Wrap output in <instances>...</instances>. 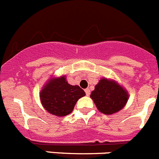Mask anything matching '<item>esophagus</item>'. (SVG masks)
<instances>
[{
	"mask_svg": "<svg viewBox=\"0 0 159 159\" xmlns=\"http://www.w3.org/2000/svg\"><path fill=\"white\" fill-rule=\"evenodd\" d=\"M85 93H86V95H87V96H89V95H90V89H89V88L85 89Z\"/></svg>",
	"mask_w": 159,
	"mask_h": 159,
	"instance_id": "1",
	"label": "esophagus"
}]
</instances>
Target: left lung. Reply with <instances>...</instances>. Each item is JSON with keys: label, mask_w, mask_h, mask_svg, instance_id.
<instances>
[{"label": "left lung", "mask_w": 159, "mask_h": 159, "mask_svg": "<svg viewBox=\"0 0 159 159\" xmlns=\"http://www.w3.org/2000/svg\"><path fill=\"white\" fill-rule=\"evenodd\" d=\"M90 98L100 112L113 115L125 107L129 100V93L117 81L102 78L90 93Z\"/></svg>", "instance_id": "8db88e82"}]
</instances>
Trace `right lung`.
<instances>
[{
    "instance_id": "obj_1",
    "label": "right lung",
    "mask_w": 159,
    "mask_h": 159,
    "mask_svg": "<svg viewBox=\"0 0 159 159\" xmlns=\"http://www.w3.org/2000/svg\"><path fill=\"white\" fill-rule=\"evenodd\" d=\"M85 95L83 89L70 85L63 75L48 80L40 92V100L48 113L64 117L72 112L77 101Z\"/></svg>"
}]
</instances>
